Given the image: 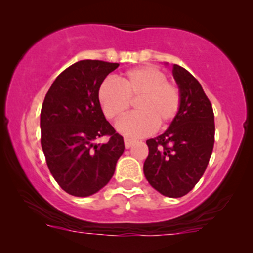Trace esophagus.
Wrapping results in <instances>:
<instances>
[{
	"label": "esophagus",
	"instance_id": "1",
	"mask_svg": "<svg viewBox=\"0 0 253 253\" xmlns=\"http://www.w3.org/2000/svg\"><path fill=\"white\" fill-rule=\"evenodd\" d=\"M133 143H134V141L133 139H129V138H125V147L127 148V149H128V148H131L132 145H133Z\"/></svg>",
	"mask_w": 253,
	"mask_h": 253
}]
</instances>
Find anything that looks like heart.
<instances>
[{"instance_id": "heart-1", "label": "heart", "mask_w": 253, "mask_h": 253, "mask_svg": "<svg viewBox=\"0 0 253 253\" xmlns=\"http://www.w3.org/2000/svg\"><path fill=\"white\" fill-rule=\"evenodd\" d=\"M114 79H105L98 89V100L109 120H117L136 101L137 112L127 115L116 124V129L129 138L144 137L167 126L180 111L178 86L168 81L162 70L152 66L133 68Z\"/></svg>"}]
</instances>
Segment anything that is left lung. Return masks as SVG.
I'll use <instances>...</instances> for the list:
<instances>
[{"label":"left lung","instance_id":"obj_1","mask_svg":"<svg viewBox=\"0 0 253 253\" xmlns=\"http://www.w3.org/2000/svg\"><path fill=\"white\" fill-rule=\"evenodd\" d=\"M181 93L180 111L169 128L147 141L145 178L158 192L177 198L187 195L205 174L214 147V112L202 85L187 70L172 66Z\"/></svg>","mask_w":253,"mask_h":253}]
</instances>
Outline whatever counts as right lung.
Wrapping results in <instances>:
<instances>
[{"mask_svg":"<svg viewBox=\"0 0 253 253\" xmlns=\"http://www.w3.org/2000/svg\"><path fill=\"white\" fill-rule=\"evenodd\" d=\"M119 63L83 60L57 76L40 114L42 148L48 170L63 191L94 195L111 180L125 143L106 121L98 89ZM101 136L109 141L95 143Z\"/></svg>","mask_w":253,"mask_h":253,"instance_id":"1","label":"right lung"}]
</instances>
